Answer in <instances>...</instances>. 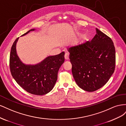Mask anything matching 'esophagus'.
<instances>
[{
  "label": "esophagus",
  "mask_w": 126,
  "mask_h": 126,
  "mask_svg": "<svg viewBox=\"0 0 126 126\" xmlns=\"http://www.w3.org/2000/svg\"><path fill=\"white\" fill-rule=\"evenodd\" d=\"M64 58L66 60H68L69 58V54L68 53H66L65 55H64Z\"/></svg>",
  "instance_id": "esophagus-1"
}]
</instances>
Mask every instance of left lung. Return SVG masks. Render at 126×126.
<instances>
[{
    "label": "left lung",
    "instance_id": "1",
    "mask_svg": "<svg viewBox=\"0 0 126 126\" xmlns=\"http://www.w3.org/2000/svg\"><path fill=\"white\" fill-rule=\"evenodd\" d=\"M91 41L68 49L72 64V73L76 82L89 92L104 86L115 68L116 51L110 37L96 28Z\"/></svg>",
    "mask_w": 126,
    "mask_h": 126
}]
</instances>
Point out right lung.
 <instances>
[{"label": "right lung", "mask_w": 126, "mask_h": 126, "mask_svg": "<svg viewBox=\"0 0 126 126\" xmlns=\"http://www.w3.org/2000/svg\"><path fill=\"white\" fill-rule=\"evenodd\" d=\"M35 30L30 29L21 36ZM18 39L15 40L11 48L9 65L11 75L18 84L29 93L36 95L47 94L53 89L57 81L58 70L64 61V52L48 56L36 64H26L17 54Z\"/></svg>", "instance_id": "add662e5"}]
</instances>
